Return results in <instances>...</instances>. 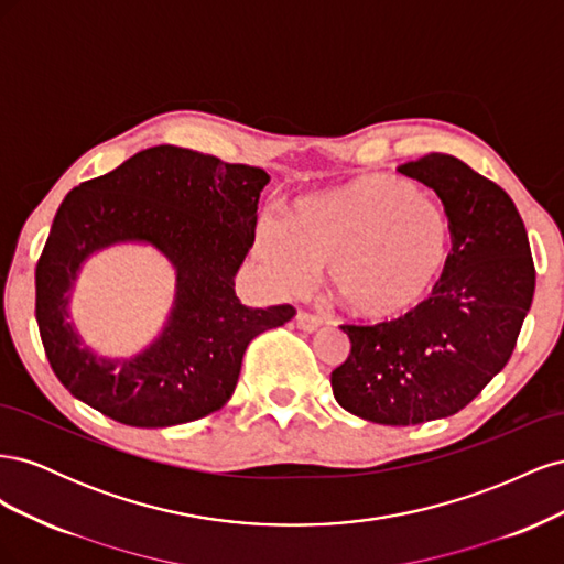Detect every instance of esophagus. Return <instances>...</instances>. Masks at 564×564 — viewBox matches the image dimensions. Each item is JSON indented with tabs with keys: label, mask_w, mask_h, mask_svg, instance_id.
Returning <instances> with one entry per match:
<instances>
[{
	"label": "esophagus",
	"mask_w": 564,
	"mask_h": 564,
	"mask_svg": "<svg viewBox=\"0 0 564 564\" xmlns=\"http://www.w3.org/2000/svg\"><path fill=\"white\" fill-rule=\"evenodd\" d=\"M296 324H299V329H303V332H317L319 327H322V319L319 317H315V315H311V313H299L296 315Z\"/></svg>",
	"instance_id": "34e87169"
}]
</instances>
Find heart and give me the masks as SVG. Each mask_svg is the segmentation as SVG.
Returning <instances> with one entry per match:
<instances>
[{
    "mask_svg": "<svg viewBox=\"0 0 564 564\" xmlns=\"http://www.w3.org/2000/svg\"><path fill=\"white\" fill-rule=\"evenodd\" d=\"M253 249L286 292H305L319 268H329L340 311L390 324L412 317L437 294L452 265L454 230L419 185L369 172L301 197L294 228L263 220Z\"/></svg>",
    "mask_w": 564,
    "mask_h": 564,
    "instance_id": "1",
    "label": "heart"
}]
</instances>
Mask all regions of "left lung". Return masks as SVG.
Wrapping results in <instances>:
<instances>
[{
    "instance_id": "8db88e82",
    "label": "left lung",
    "mask_w": 564,
    "mask_h": 564,
    "mask_svg": "<svg viewBox=\"0 0 564 564\" xmlns=\"http://www.w3.org/2000/svg\"><path fill=\"white\" fill-rule=\"evenodd\" d=\"M440 197L454 253L437 294L412 317L355 327L348 360L332 371L346 412L371 423L416 425L464 409L513 355L536 272L513 199L442 152L398 166Z\"/></svg>"
}]
</instances>
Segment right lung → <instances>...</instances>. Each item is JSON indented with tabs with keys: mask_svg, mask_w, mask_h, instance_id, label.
<instances>
[{
	"mask_svg": "<svg viewBox=\"0 0 564 564\" xmlns=\"http://www.w3.org/2000/svg\"><path fill=\"white\" fill-rule=\"evenodd\" d=\"M268 181L259 166L158 145L67 193L37 263L35 315L48 365L77 400L135 429L197 421L230 400L251 338L294 317L292 305L249 308L235 294ZM127 243L173 265L175 301L143 351L110 358L83 344L69 301L83 263Z\"/></svg>",
	"mask_w": 564,
	"mask_h": 564,
	"instance_id": "obj_1",
	"label": "right lung"
}]
</instances>
